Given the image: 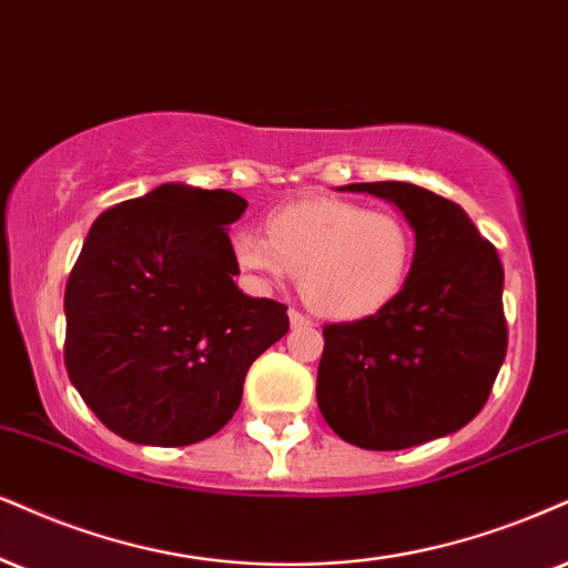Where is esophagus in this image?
<instances>
[{
	"label": "esophagus",
	"mask_w": 568,
	"mask_h": 568,
	"mask_svg": "<svg viewBox=\"0 0 568 568\" xmlns=\"http://www.w3.org/2000/svg\"><path fill=\"white\" fill-rule=\"evenodd\" d=\"M290 324L292 326H311L313 321L305 316V313H300V311H295V307H290Z\"/></svg>",
	"instance_id": "esophagus-1"
}]
</instances>
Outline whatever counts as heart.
<instances>
[{
    "label": "heart",
    "instance_id": "b5f03b06",
    "mask_svg": "<svg viewBox=\"0 0 568 568\" xmlns=\"http://www.w3.org/2000/svg\"><path fill=\"white\" fill-rule=\"evenodd\" d=\"M236 263L268 284L300 273L305 303L332 321L382 311L408 278L413 234L400 215L347 200H300L268 219V236L240 229Z\"/></svg>",
    "mask_w": 568,
    "mask_h": 568
}]
</instances>
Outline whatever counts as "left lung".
<instances>
[{
  "label": "left lung",
  "instance_id": "1",
  "mask_svg": "<svg viewBox=\"0 0 568 568\" xmlns=\"http://www.w3.org/2000/svg\"><path fill=\"white\" fill-rule=\"evenodd\" d=\"M400 207L416 234L403 290L374 316L324 326L321 416L363 450H405L485 408L508 347L503 265L464 207L405 181L347 184Z\"/></svg>",
  "mask_w": 568,
  "mask_h": 568
}]
</instances>
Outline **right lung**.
Segmentation results:
<instances>
[{"label":"right lung","instance_id":"right-lung-1","mask_svg":"<svg viewBox=\"0 0 568 568\" xmlns=\"http://www.w3.org/2000/svg\"><path fill=\"white\" fill-rule=\"evenodd\" d=\"M226 189L163 184L104 210L65 286V368L94 416L136 445L213 437L244 376L290 328L286 305L247 297Z\"/></svg>","mask_w":568,"mask_h":568}]
</instances>
